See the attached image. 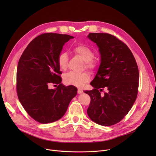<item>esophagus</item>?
I'll list each match as a JSON object with an SVG mask.
<instances>
[{
    "label": "esophagus",
    "instance_id": "34e87169",
    "mask_svg": "<svg viewBox=\"0 0 156 156\" xmlns=\"http://www.w3.org/2000/svg\"><path fill=\"white\" fill-rule=\"evenodd\" d=\"M78 94H82L83 92V90L81 89H80V88H78Z\"/></svg>",
    "mask_w": 156,
    "mask_h": 156
}]
</instances>
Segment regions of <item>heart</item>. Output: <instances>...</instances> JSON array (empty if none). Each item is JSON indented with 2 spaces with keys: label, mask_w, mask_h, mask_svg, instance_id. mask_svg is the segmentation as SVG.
I'll list each match as a JSON object with an SVG mask.
<instances>
[{
  "label": "heart",
  "mask_w": 156,
  "mask_h": 156,
  "mask_svg": "<svg viewBox=\"0 0 156 156\" xmlns=\"http://www.w3.org/2000/svg\"><path fill=\"white\" fill-rule=\"evenodd\" d=\"M73 52L80 55L85 61V67L90 70H93L96 67V64L93 61L94 53L90 48L82 44L73 46L72 48ZM68 62V55L66 52H61L57 57V64L61 70L67 68ZM90 80L88 73L69 72L66 74L64 76V81L66 84L76 87H82Z\"/></svg>",
  "instance_id": "obj_1"
}]
</instances>
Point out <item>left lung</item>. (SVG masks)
<instances>
[{
	"mask_svg": "<svg viewBox=\"0 0 156 156\" xmlns=\"http://www.w3.org/2000/svg\"><path fill=\"white\" fill-rule=\"evenodd\" d=\"M87 37L99 47L101 64L85 93L90 97L88 117L102 126L115 125L124 118L136 99L139 72L128 46L111 34L90 33ZM104 88L106 92L102 95Z\"/></svg>",
	"mask_w": 156,
	"mask_h": 156,
	"instance_id": "8db88e82",
	"label": "left lung"
}]
</instances>
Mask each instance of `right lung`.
Wrapping results in <instances>:
<instances>
[{
    "instance_id": "right-lung-1",
    "label": "right lung",
    "mask_w": 156,
    "mask_h": 156,
    "mask_svg": "<svg viewBox=\"0 0 156 156\" xmlns=\"http://www.w3.org/2000/svg\"><path fill=\"white\" fill-rule=\"evenodd\" d=\"M74 37L48 33L33 40L18 62L16 90L18 99L29 115L40 123L61 119L66 112L76 87L61 83L57 57L66 42ZM52 83L58 85L48 88Z\"/></svg>"
}]
</instances>
